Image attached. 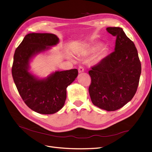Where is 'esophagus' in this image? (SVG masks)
<instances>
[{"instance_id": "obj_1", "label": "esophagus", "mask_w": 152, "mask_h": 152, "mask_svg": "<svg viewBox=\"0 0 152 152\" xmlns=\"http://www.w3.org/2000/svg\"><path fill=\"white\" fill-rule=\"evenodd\" d=\"M84 67L82 66H79V67H78V71H79V72L80 73H81V72H84Z\"/></svg>"}]
</instances>
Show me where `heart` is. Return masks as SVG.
<instances>
[{
	"label": "heart",
	"instance_id": "obj_1",
	"mask_svg": "<svg viewBox=\"0 0 152 152\" xmlns=\"http://www.w3.org/2000/svg\"><path fill=\"white\" fill-rule=\"evenodd\" d=\"M99 47V45L98 44H94L91 45V46H89L86 49V53L91 54L96 51ZM104 58V50L102 49H99L97 50V52L95 53L93 58V61L94 63H98L102 61Z\"/></svg>",
	"mask_w": 152,
	"mask_h": 152
}]
</instances>
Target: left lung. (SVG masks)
<instances>
[{
    "mask_svg": "<svg viewBox=\"0 0 152 152\" xmlns=\"http://www.w3.org/2000/svg\"><path fill=\"white\" fill-rule=\"evenodd\" d=\"M107 31L116 36L115 51L91 67L89 93L91 102L108 111L122 108L135 94L141 75L137 49L122 28L110 27Z\"/></svg>",
    "mask_w": 152,
    "mask_h": 152,
    "instance_id": "1",
    "label": "left lung"
}]
</instances>
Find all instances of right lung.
<instances>
[{
  "mask_svg": "<svg viewBox=\"0 0 152 152\" xmlns=\"http://www.w3.org/2000/svg\"><path fill=\"white\" fill-rule=\"evenodd\" d=\"M58 42L59 38L53 34H28L14 55L12 75L15 85L26 105L38 113L53 114L63 108L66 88L78 75L77 69H73L56 71L47 78L39 80L29 72L33 56Z\"/></svg>",
  "mask_w": 152,
  "mask_h": 152,
  "instance_id": "right-lung-1",
  "label": "right lung"
}]
</instances>
